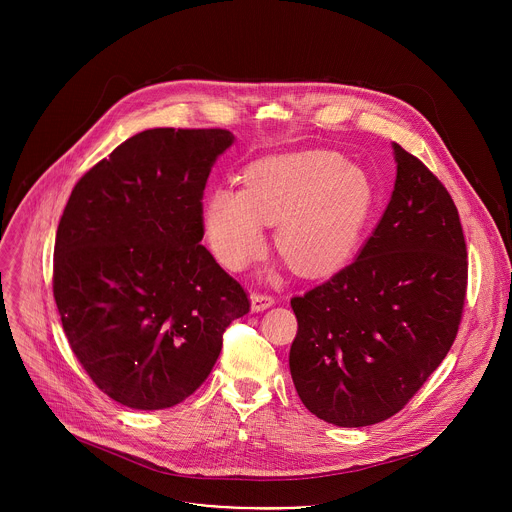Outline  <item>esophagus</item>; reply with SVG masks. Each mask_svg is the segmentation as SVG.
Instances as JSON below:
<instances>
[{
    "instance_id": "esophagus-1",
    "label": "esophagus",
    "mask_w": 512,
    "mask_h": 512,
    "mask_svg": "<svg viewBox=\"0 0 512 512\" xmlns=\"http://www.w3.org/2000/svg\"><path fill=\"white\" fill-rule=\"evenodd\" d=\"M275 304V298L269 294H253L251 296V310L253 312H263Z\"/></svg>"
}]
</instances>
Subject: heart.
<instances>
[{
  "label": "heart",
  "mask_w": 512,
  "mask_h": 512,
  "mask_svg": "<svg viewBox=\"0 0 512 512\" xmlns=\"http://www.w3.org/2000/svg\"><path fill=\"white\" fill-rule=\"evenodd\" d=\"M375 206L362 168L330 152H298L253 162L243 190L221 186L202 208L206 243L218 263L243 271L265 251V227L277 225L279 255L302 275H326L354 253Z\"/></svg>",
  "instance_id": "b5f03b06"
}]
</instances>
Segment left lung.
I'll return each mask as SVG.
<instances>
[{"instance_id":"obj_1","label":"left lung","mask_w":512,"mask_h":512,"mask_svg":"<svg viewBox=\"0 0 512 512\" xmlns=\"http://www.w3.org/2000/svg\"><path fill=\"white\" fill-rule=\"evenodd\" d=\"M393 154L391 200L358 257L291 298V379L308 411L340 427L385 421L409 403L452 348L466 300L458 208L399 143Z\"/></svg>"}]
</instances>
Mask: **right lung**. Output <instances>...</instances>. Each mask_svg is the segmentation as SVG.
I'll list each match as a JSON object with an SVG mask.
<instances>
[{"label":"right lung","mask_w":512,"mask_h":512,"mask_svg":"<svg viewBox=\"0 0 512 512\" xmlns=\"http://www.w3.org/2000/svg\"><path fill=\"white\" fill-rule=\"evenodd\" d=\"M235 135L141 131L72 188L52 287L64 334L93 383L141 411L174 407L210 375L249 298L200 245L202 192Z\"/></svg>","instance_id":"add662e5"}]
</instances>
